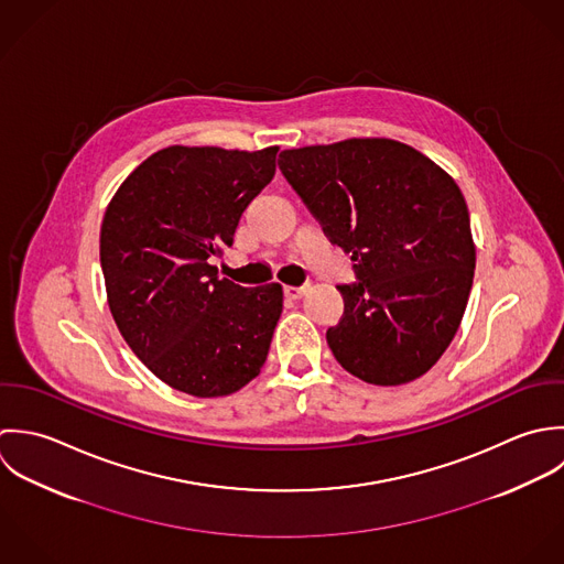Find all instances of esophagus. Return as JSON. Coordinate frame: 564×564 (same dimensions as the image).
<instances>
[{"instance_id": "obj_1", "label": "esophagus", "mask_w": 564, "mask_h": 564, "mask_svg": "<svg viewBox=\"0 0 564 564\" xmlns=\"http://www.w3.org/2000/svg\"><path fill=\"white\" fill-rule=\"evenodd\" d=\"M283 292H285V296H288V299L296 301V299H301V296L307 292V288H305V285H285V288H283Z\"/></svg>"}]
</instances>
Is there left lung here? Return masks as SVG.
Here are the masks:
<instances>
[{
  "label": "left lung",
  "instance_id": "obj_1",
  "mask_svg": "<svg viewBox=\"0 0 564 564\" xmlns=\"http://www.w3.org/2000/svg\"><path fill=\"white\" fill-rule=\"evenodd\" d=\"M279 167L355 261L338 285L344 314L327 341L372 386L425 375L455 336L473 285L466 200L449 174L408 143L366 137L283 150Z\"/></svg>",
  "mask_w": 564,
  "mask_h": 564
}]
</instances>
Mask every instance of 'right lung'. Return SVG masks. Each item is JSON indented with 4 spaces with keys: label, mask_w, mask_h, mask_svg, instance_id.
Listing matches in <instances>:
<instances>
[{
    "label": "right lung",
    "mask_w": 564,
    "mask_h": 564,
    "mask_svg": "<svg viewBox=\"0 0 564 564\" xmlns=\"http://www.w3.org/2000/svg\"><path fill=\"white\" fill-rule=\"evenodd\" d=\"M276 152L170 145L134 167L107 207L100 263L115 325L174 390L232 394L268 357L283 288L218 279L212 257L272 181Z\"/></svg>",
    "instance_id": "right-lung-1"
}]
</instances>
